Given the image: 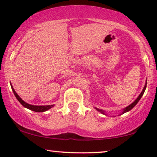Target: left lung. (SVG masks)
<instances>
[{
	"label": "left lung",
	"instance_id": "1",
	"mask_svg": "<svg viewBox=\"0 0 157 157\" xmlns=\"http://www.w3.org/2000/svg\"><path fill=\"white\" fill-rule=\"evenodd\" d=\"M146 87H147V83H146V85L144 86V88L143 91H141V93L140 94V95H139V97H138V98H136V100H135V101H134V102H133L132 104H130V105H129V106H127V107H126V108H125V109H124L123 113H126V112H127V111H130V110H131V109H133V108H134V107L135 106H136V104H137V103H138V102H139V100H140V98H141V96H143V94H144V91H145V89H146ZM97 109V110H98V111H101V113H104V111H103L102 110H100V109Z\"/></svg>",
	"mask_w": 157,
	"mask_h": 157
}]
</instances>
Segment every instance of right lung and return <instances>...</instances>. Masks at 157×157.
<instances>
[{
	"label": "right lung",
	"mask_w": 157,
	"mask_h": 157,
	"mask_svg": "<svg viewBox=\"0 0 157 157\" xmlns=\"http://www.w3.org/2000/svg\"><path fill=\"white\" fill-rule=\"evenodd\" d=\"M10 86H11V89L13 90V91L14 95L16 97L17 99H18V101L20 102L23 106L25 107V108L30 109V110L34 111H36V112H44V111L48 110L49 109H51V107L53 106V105H51V106H33V105L27 104V103H25L24 101H23L22 99H21V98H20V96H19L18 94H16V92L15 91V90L13 89V88L12 85H10Z\"/></svg>",
	"instance_id": "1"
}]
</instances>
